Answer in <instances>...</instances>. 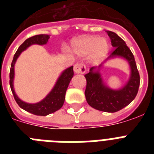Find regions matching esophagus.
I'll use <instances>...</instances> for the list:
<instances>
[{
	"instance_id": "1",
	"label": "esophagus",
	"mask_w": 154,
	"mask_h": 154,
	"mask_svg": "<svg viewBox=\"0 0 154 154\" xmlns=\"http://www.w3.org/2000/svg\"><path fill=\"white\" fill-rule=\"evenodd\" d=\"M74 72L75 73H81V74H84L86 72V67L85 65L82 62L80 63H77L74 65Z\"/></svg>"
}]
</instances>
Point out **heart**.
<instances>
[{
  "instance_id": "b5f03b06",
  "label": "heart",
  "mask_w": 154,
  "mask_h": 154,
  "mask_svg": "<svg viewBox=\"0 0 154 154\" xmlns=\"http://www.w3.org/2000/svg\"><path fill=\"white\" fill-rule=\"evenodd\" d=\"M72 48L79 55H89L93 62L102 60L108 52L109 44L105 38H99L94 35H85L75 38L72 42Z\"/></svg>"
}]
</instances>
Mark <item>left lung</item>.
<instances>
[{"instance_id": "1", "label": "left lung", "mask_w": 154, "mask_h": 154, "mask_svg": "<svg viewBox=\"0 0 154 154\" xmlns=\"http://www.w3.org/2000/svg\"><path fill=\"white\" fill-rule=\"evenodd\" d=\"M114 49L109 58L121 56L129 62L131 69V76L126 85L119 90H112L105 86L98 72H94L95 67L85 75L86 88L85 96L88 104L96 109L106 112H115L130 104L137 96L140 87V77L135 58L124 41L112 31H107ZM102 65L99 66L101 67Z\"/></svg>"}]
</instances>
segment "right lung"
<instances>
[{
  "mask_svg": "<svg viewBox=\"0 0 154 154\" xmlns=\"http://www.w3.org/2000/svg\"><path fill=\"white\" fill-rule=\"evenodd\" d=\"M49 38V35H38L26 39L20 45L18 49L14 54L10 69V86L16 103L21 109H24L27 112H31L34 115L43 116L52 113V112H55L57 110L60 109L63 106L64 102H65V92L67 90V88L69 86L71 79L74 75L73 66H71L69 69L64 71L57 81L56 84H55L54 89L51 90V92L42 101H41L40 103H35V104H29V103H24L16 96L13 87L14 74V64H15L16 60L20 55V54L24 50L26 49L28 46L33 44L45 45L47 43Z\"/></svg>",
  "mask_w": 154,
  "mask_h": 154,
  "instance_id": "obj_1",
  "label": "right lung"
}]
</instances>
